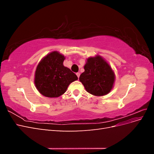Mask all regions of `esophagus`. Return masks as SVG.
Segmentation results:
<instances>
[{
  "label": "esophagus",
  "mask_w": 154,
  "mask_h": 154,
  "mask_svg": "<svg viewBox=\"0 0 154 154\" xmlns=\"http://www.w3.org/2000/svg\"><path fill=\"white\" fill-rule=\"evenodd\" d=\"M76 76H78V78H79V77H80V72H77L76 73Z\"/></svg>",
  "instance_id": "34e87169"
}]
</instances>
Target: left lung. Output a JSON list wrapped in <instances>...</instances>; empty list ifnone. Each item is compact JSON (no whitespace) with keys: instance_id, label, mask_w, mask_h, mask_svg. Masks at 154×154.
Here are the masks:
<instances>
[{"instance_id":"8db88e82","label":"left lung","mask_w":154,"mask_h":154,"mask_svg":"<svg viewBox=\"0 0 154 154\" xmlns=\"http://www.w3.org/2000/svg\"><path fill=\"white\" fill-rule=\"evenodd\" d=\"M84 69L79 80L86 91L96 96L109 94L113 88L115 80V74L110 65L97 55L87 58Z\"/></svg>"}]
</instances>
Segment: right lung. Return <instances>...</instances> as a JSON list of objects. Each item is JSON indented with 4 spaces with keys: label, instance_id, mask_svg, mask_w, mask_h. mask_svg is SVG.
I'll list each match as a JSON object with an SVG mask.
<instances>
[{
    "label": "right lung",
    "instance_id": "add662e5",
    "mask_svg": "<svg viewBox=\"0 0 154 154\" xmlns=\"http://www.w3.org/2000/svg\"><path fill=\"white\" fill-rule=\"evenodd\" d=\"M65 58L58 51H53L37 66L34 82L43 96L58 97L66 92L70 83L78 80L76 74L63 66Z\"/></svg>",
    "mask_w": 154,
    "mask_h": 154
}]
</instances>
